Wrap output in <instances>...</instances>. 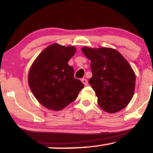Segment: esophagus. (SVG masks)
Masks as SVG:
<instances>
[{"label": "esophagus", "instance_id": "obj_1", "mask_svg": "<svg viewBox=\"0 0 153 153\" xmlns=\"http://www.w3.org/2000/svg\"><path fill=\"white\" fill-rule=\"evenodd\" d=\"M81 80H82V83H83L84 85H88V80H87V79H85V78H82Z\"/></svg>", "mask_w": 153, "mask_h": 153}]
</instances>
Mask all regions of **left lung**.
<instances>
[{"label":"left lung","instance_id":"8db88e82","mask_svg":"<svg viewBox=\"0 0 153 153\" xmlns=\"http://www.w3.org/2000/svg\"><path fill=\"white\" fill-rule=\"evenodd\" d=\"M82 53L91 60L93 76L89 83L98 104L107 113H116L129 104L134 93L136 75L127 59L110 47H84Z\"/></svg>","mask_w":153,"mask_h":153}]
</instances>
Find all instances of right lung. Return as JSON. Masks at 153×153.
Masks as SVG:
<instances>
[{
  "instance_id": "add662e5",
  "label": "right lung",
  "mask_w": 153,
  "mask_h": 153,
  "mask_svg": "<svg viewBox=\"0 0 153 153\" xmlns=\"http://www.w3.org/2000/svg\"><path fill=\"white\" fill-rule=\"evenodd\" d=\"M75 46L54 43L37 56L30 67L28 82L36 100L48 109L60 111L74 101L84 85L74 78L68 61Z\"/></svg>"
}]
</instances>
